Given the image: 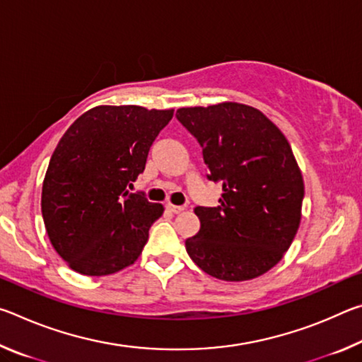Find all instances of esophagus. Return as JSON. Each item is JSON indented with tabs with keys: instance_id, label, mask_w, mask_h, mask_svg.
Segmentation results:
<instances>
[{
	"instance_id": "obj_1",
	"label": "esophagus",
	"mask_w": 362,
	"mask_h": 362,
	"mask_svg": "<svg viewBox=\"0 0 362 362\" xmlns=\"http://www.w3.org/2000/svg\"><path fill=\"white\" fill-rule=\"evenodd\" d=\"M166 209H168L169 212H173V214H180V212L185 211V207H183V206H174V204H168V206H166Z\"/></svg>"
}]
</instances>
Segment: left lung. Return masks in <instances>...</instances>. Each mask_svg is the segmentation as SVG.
<instances>
[{"label": "left lung", "mask_w": 362, "mask_h": 362, "mask_svg": "<svg viewBox=\"0 0 362 362\" xmlns=\"http://www.w3.org/2000/svg\"><path fill=\"white\" fill-rule=\"evenodd\" d=\"M196 137L207 179L222 185L217 207L198 206L201 226L185 241L192 260L223 281L262 276L297 235L303 177L284 134L260 110L236 102L177 110Z\"/></svg>", "instance_id": "8db88e82"}]
</instances>
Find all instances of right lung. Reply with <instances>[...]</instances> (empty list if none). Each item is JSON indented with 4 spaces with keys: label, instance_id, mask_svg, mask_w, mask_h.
<instances>
[{
    "label": "right lung",
    "instance_id": "obj_1",
    "mask_svg": "<svg viewBox=\"0 0 362 362\" xmlns=\"http://www.w3.org/2000/svg\"><path fill=\"white\" fill-rule=\"evenodd\" d=\"M174 110L100 105L79 116L54 150L42 182L49 240L71 269L105 276L132 265L163 204L127 185L144 173L150 146Z\"/></svg>",
    "mask_w": 362,
    "mask_h": 362
}]
</instances>
